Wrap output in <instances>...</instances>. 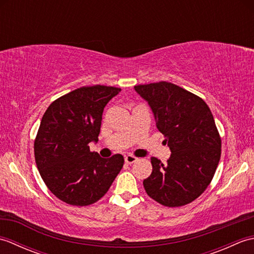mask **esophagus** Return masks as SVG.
<instances>
[{"label": "esophagus", "instance_id": "obj_1", "mask_svg": "<svg viewBox=\"0 0 254 254\" xmlns=\"http://www.w3.org/2000/svg\"><path fill=\"white\" fill-rule=\"evenodd\" d=\"M137 159L138 158L134 157V156H132V155H127V156H126V158H124V160H126V163L128 164V165L135 163V161H137Z\"/></svg>", "mask_w": 254, "mask_h": 254}]
</instances>
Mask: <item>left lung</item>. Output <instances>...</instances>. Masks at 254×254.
<instances>
[{"label":"left lung","mask_w":254,"mask_h":254,"mask_svg":"<svg viewBox=\"0 0 254 254\" xmlns=\"http://www.w3.org/2000/svg\"><path fill=\"white\" fill-rule=\"evenodd\" d=\"M134 89L147 101L171 152L166 165L150 158L153 171L143 181L145 191L168 207L191 203L206 190L222 153L212 112L202 98L168 82Z\"/></svg>","instance_id":"8db88e82"}]
</instances>
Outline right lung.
<instances>
[{
	"instance_id": "add662e5",
	"label": "right lung",
	"mask_w": 254,
	"mask_h": 254,
	"mask_svg": "<svg viewBox=\"0 0 254 254\" xmlns=\"http://www.w3.org/2000/svg\"><path fill=\"white\" fill-rule=\"evenodd\" d=\"M120 91L111 86H85L46 110L35 139V159L42 180L61 201L76 206L97 202L122 169V155L102 158L88 146L98 142L102 112Z\"/></svg>"
}]
</instances>
